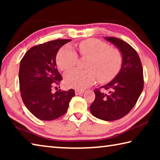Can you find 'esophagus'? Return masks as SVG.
I'll use <instances>...</instances> for the list:
<instances>
[{"mask_svg":"<svg viewBox=\"0 0 160 160\" xmlns=\"http://www.w3.org/2000/svg\"><path fill=\"white\" fill-rule=\"evenodd\" d=\"M84 92H85V90H75V94H76V95L82 94Z\"/></svg>","mask_w":160,"mask_h":160,"instance_id":"obj_1","label":"esophagus"}]
</instances>
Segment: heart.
I'll return each mask as SVG.
<instances>
[{
  "mask_svg": "<svg viewBox=\"0 0 160 160\" xmlns=\"http://www.w3.org/2000/svg\"><path fill=\"white\" fill-rule=\"evenodd\" d=\"M78 50L82 56L90 57L87 65L88 70L72 69L64 75L66 86L77 90H82L97 80L104 83L112 80L118 73L122 66V54L107 43L98 39H90L81 42ZM78 54L69 46L58 51L56 64L58 68L66 71L74 67L78 61Z\"/></svg>",
  "mask_w": 160,
  "mask_h": 160,
  "instance_id": "b5f03b06",
  "label": "heart"
}]
</instances>
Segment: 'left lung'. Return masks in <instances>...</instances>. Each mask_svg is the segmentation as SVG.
I'll return each instance as SVG.
<instances>
[{"label": "left lung", "mask_w": 160, "mask_h": 160, "mask_svg": "<svg viewBox=\"0 0 160 160\" xmlns=\"http://www.w3.org/2000/svg\"><path fill=\"white\" fill-rule=\"evenodd\" d=\"M122 54V66L116 76L94 90L95 99L90 107L92 115L107 121L120 119L130 112L138 99L144 86L143 69L138 54L128 43L116 37H105Z\"/></svg>", "instance_id": "8db88e82"}]
</instances>
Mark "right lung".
<instances>
[{
  "label": "right lung",
  "mask_w": 160,
  "mask_h": 160,
  "mask_svg": "<svg viewBox=\"0 0 160 160\" xmlns=\"http://www.w3.org/2000/svg\"><path fill=\"white\" fill-rule=\"evenodd\" d=\"M71 39H56L39 44L27 51L20 61L19 82L21 97L28 109L35 117L51 121L67 112L75 91L52 88L62 80L56 63L58 50Z\"/></svg>",
  "instance_id": "right-lung-1"
}]
</instances>
